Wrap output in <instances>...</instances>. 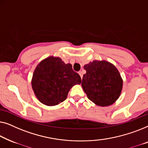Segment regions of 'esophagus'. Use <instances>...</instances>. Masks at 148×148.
I'll return each instance as SVG.
<instances>
[{
  "mask_svg": "<svg viewBox=\"0 0 148 148\" xmlns=\"http://www.w3.org/2000/svg\"><path fill=\"white\" fill-rule=\"evenodd\" d=\"M78 73H79V74H80L81 78H82V77H83V73H82V71H80V72H78Z\"/></svg>",
  "mask_w": 148,
  "mask_h": 148,
  "instance_id": "1",
  "label": "esophagus"
}]
</instances>
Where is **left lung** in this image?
I'll list each match as a JSON object with an SVG mask.
<instances>
[{"mask_svg":"<svg viewBox=\"0 0 148 148\" xmlns=\"http://www.w3.org/2000/svg\"><path fill=\"white\" fill-rule=\"evenodd\" d=\"M82 86L89 100L101 107L113 104L121 92L123 80L118 70L107 61L95 60L84 66Z\"/></svg>","mask_w":148,"mask_h":148,"instance_id":"8db88e82","label":"left lung"}]
</instances>
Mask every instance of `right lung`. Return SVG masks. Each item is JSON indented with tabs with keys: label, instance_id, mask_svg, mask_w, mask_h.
<instances>
[{
	"label": "right lung",
	"instance_id": "1",
	"mask_svg": "<svg viewBox=\"0 0 148 148\" xmlns=\"http://www.w3.org/2000/svg\"><path fill=\"white\" fill-rule=\"evenodd\" d=\"M81 78L61 58L53 56L43 60L35 68L32 88L37 99L47 106H54L65 101L70 89L80 84Z\"/></svg>",
	"mask_w": 148,
	"mask_h": 148
}]
</instances>
